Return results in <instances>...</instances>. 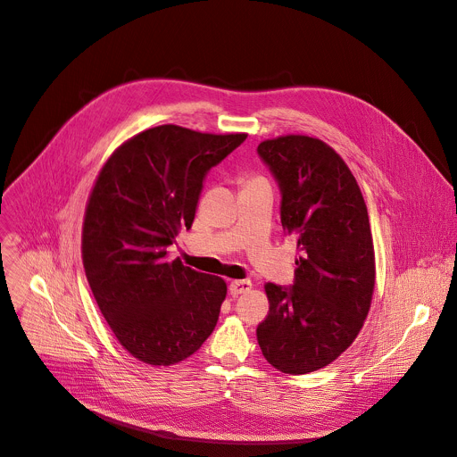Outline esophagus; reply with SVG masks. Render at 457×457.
<instances>
[{"label":"esophagus","instance_id":"34e87169","mask_svg":"<svg viewBox=\"0 0 457 457\" xmlns=\"http://www.w3.org/2000/svg\"><path fill=\"white\" fill-rule=\"evenodd\" d=\"M250 289H252V282L250 280H233L229 284V294L233 297H237L240 294H245V292H250Z\"/></svg>","mask_w":457,"mask_h":457}]
</instances>
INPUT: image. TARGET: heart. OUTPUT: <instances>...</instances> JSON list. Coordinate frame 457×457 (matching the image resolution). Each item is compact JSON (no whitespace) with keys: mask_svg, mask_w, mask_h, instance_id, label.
<instances>
[{"mask_svg":"<svg viewBox=\"0 0 457 457\" xmlns=\"http://www.w3.org/2000/svg\"><path fill=\"white\" fill-rule=\"evenodd\" d=\"M259 180H262V179H259V177H255V179H250V180H247V184H250V182H259Z\"/></svg>","mask_w":457,"mask_h":457,"instance_id":"heart-1","label":"heart"}]
</instances>
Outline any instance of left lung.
I'll return each instance as SVG.
<instances>
[{
	"label": "left lung",
	"mask_w": 457,
	"mask_h": 457,
	"mask_svg": "<svg viewBox=\"0 0 457 457\" xmlns=\"http://www.w3.org/2000/svg\"><path fill=\"white\" fill-rule=\"evenodd\" d=\"M280 189V222L297 238L292 286L268 282L270 313L257 328L266 361L301 376L336 361L368 315L376 255L368 210L345 160L303 135L257 147Z\"/></svg>",
	"instance_id": "1"
}]
</instances>
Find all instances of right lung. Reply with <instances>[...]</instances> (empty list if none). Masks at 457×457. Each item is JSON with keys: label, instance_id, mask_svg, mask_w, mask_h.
I'll return each mask as SVG.
<instances>
[{"label": "right lung", "instance_id": "obj_1", "mask_svg": "<svg viewBox=\"0 0 457 457\" xmlns=\"http://www.w3.org/2000/svg\"><path fill=\"white\" fill-rule=\"evenodd\" d=\"M245 137L158 126L98 175L81 235L86 275L118 343L147 364L184 361L217 326L226 282L170 261L168 247L191 228L207 171Z\"/></svg>", "mask_w": 457, "mask_h": 457}]
</instances>
